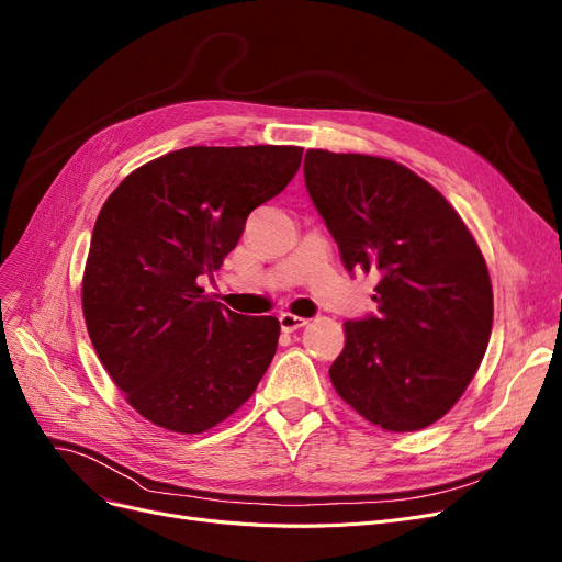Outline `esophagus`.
Wrapping results in <instances>:
<instances>
[{"mask_svg":"<svg viewBox=\"0 0 562 562\" xmlns=\"http://www.w3.org/2000/svg\"><path fill=\"white\" fill-rule=\"evenodd\" d=\"M280 328L284 330V333H291V330H299V328H303L305 324H307V319H303V316H296V314H291V312H282L280 316Z\"/></svg>","mask_w":562,"mask_h":562,"instance_id":"esophagus-1","label":"esophagus"}]
</instances>
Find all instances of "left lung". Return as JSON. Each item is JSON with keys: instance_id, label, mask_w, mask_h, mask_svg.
I'll list each match as a JSON object with an SVG mask.
<instances>
[{"instance_id": "1", "label": "left lung", "mask_w": 562, "mask_h": 562, "mask_svg": "<svg viewBox=\"0 0 562 562\" xmlns=\"http://www.w3.org/2000/svg\"><path fill=\"white\" fill-rule=\"evenodd\" d=\"M305 188L347 271L376 273V312L345 324L337 395L387 431L429 427L454 406L490 345L486 263L446 198L404 165L305 154Z\"/></svg>"}]
</instances>
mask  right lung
I'll return each instance as SVG.
<instances>
[{
    "mask_svg": "<svg viewBox=\"0 0 562 562\" xmlns=\"http://www.w3.org/2000/svg\"><path fill=\"white\" fill-rule=\"evenodd\" d=\"M299 146H188L128 175L95 221L82 282L91 345L131 406L200 434L246 402L280 322L211 301L200 278L299 172Z\"/></svg>",
    "mask_w": 562,
    "mask_h": 562,
    "instance_id": "right-lung-1",
    "label": "right lung"
}]
</instances>
